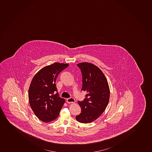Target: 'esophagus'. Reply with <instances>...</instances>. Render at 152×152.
<instances>
[{
  "label": "esophagus",
  "mask_w": 152,
  "mask_h": 152,
  "mask_svg": "<svg viewBox=\"0 0 152 152\" xmlns=\"http://www.w3.org/2000/svg\"><path fill=\"white\" fill-rule=\"evenodd\" d=\"M66 102H68V103H73L75 102V99H74V98H69L66 99Z\"/></svg>",
  "instance_id": "34e87169"
}]
</instances>
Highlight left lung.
I'll list each match as a JSON object with an SVG mask.
<instances>
[{
	"label": "left lung",
	"instance_id": "left-lung-1",
	"mask_svg": "<svg viewBox=\"0 0 152 152\" xmlns=\"http://www.w3.org/2000/svg\"><path fill=\"white\" fill-rule=\"evenodd\" d=\"M83 75L81 90L87 92L83 101H78L81 113L75 117L78 122L88 124L97 119L104 112L110 99V89L105 75L98 67L89 63L77 64Z\"/></svg>",
	"mask_w": 152,
	"mask_h": 152
}]
</instances>
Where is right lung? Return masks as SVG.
<instances>
[{
  "label": "right lung",
  "instance_id": "add662e5",
  "mask_svg": "<svg viewBox=\"0 0 152 152\" xmlns=\"http://www.w3.org/2000/svg\"><path fill=\"white\" fill-rule=\"evenodd\" d=\"M68 64L55 63L41 69L31 80L28 90L30 106L37 118L43 122L56 119L65 99L59 97L56 80L59 73Z\"/></svg>",
  "mask_w": 152,
  "mask_h": 152
}]
</instances>
